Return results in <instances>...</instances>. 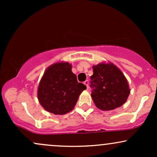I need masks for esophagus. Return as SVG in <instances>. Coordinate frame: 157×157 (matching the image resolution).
Returning <instances> with one entry per match:
<instances>
[{
	"label": "esophagus",
	"instance_id": "esophagus-1",
	"mask_svg": "<svg viewBox=\"0 0 157 157\" xmlns=\"http://www.w3.org/2000/svg\"><path fill=\"white\" fill-rule=\"evenodd\" d=\"M89 80H86L84 82V84L86 85V88H87V89H89Z\"/></svg>",
	"mask_w": 157,
	"mask_h": 157
}]
</instances>
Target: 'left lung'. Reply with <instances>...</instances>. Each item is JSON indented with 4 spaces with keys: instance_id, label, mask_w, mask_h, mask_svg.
Returning a JSON list of instances; mask_svg holds the SVG:
<instances>
[{
    "instance_id": "8db88e82",
    "label": "left lung",
    "mask_w": 157,
    "mask_h": 157,
    "mask_svg": "<svg viewBox=\"0 0 157 157\" xmlns=\"http://www.w3.org/2000/svg\"><path fill=\"white\" fill-rule=\"evenodd\" d=\"M91 77V97L102 111H111L123 105L130 94L125 75L114 64L101 63L93 66Z\"/></svg>"
}]
</instances>
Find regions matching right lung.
<instances>
[{
    "label": "right lung",
    "mask_w": 157,
    "mask_h": 157,
    "mask_svg": "<svg viewBox=\"0 0 157 157\" xmlns=\"http://www.w3.org/2000/svg\"><path fill=\"white\" fill-rule=\"evenodd\" d=\"M86 89L78 82L67 62L56 63L46 70L40 81L37 98L43 108L56 115L66 114L73 110L79 96Z\"/></svg>",
    "instance_id": "add662e5"
}]
</instances>
